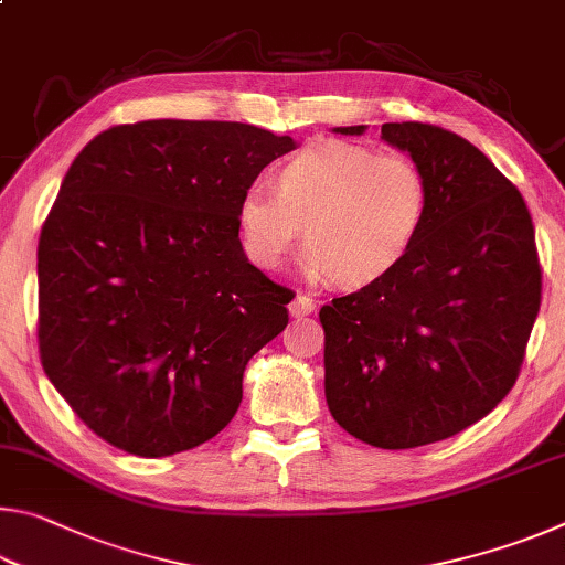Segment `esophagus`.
I'll return each mask as SVG.
<instances>
[{
	"mask_svg": "<svg viewBox=\"0 0 565 565\" xmlns=\"http://www.w3.org/2000/svg\"><path fill=\"white\" fill-rule=\"evenodd\" d=\"M313 299L311 296H306V294H299L296 296V299L289 303V311H291V317H296V319H301V317H309V313L313 311Z\"/></svg>",
	"mask_w": 565,
	"mask_h": 565,
	"instance_id": "obj_1",
	"label": "esophagus"
}]
</instances>
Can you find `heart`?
<instances>
[{
    "instance_id": "b5f03b06",
    "label": "heart",
    "mask_w": 565,
    "mask_h": 565,
    "mask_svg": "<svg viewBox=\"0 0 565 565\" xmlns=\"http://www.w3.org/2000/svg\"><path fill=\"white\" fill-rule=\"evenodd\" d=\"M274 189L248 186L238 202L244 248L279 269L303 242L313 274L361 289L404 262L424 226L428 181L414 159L351 141H317L276 171Z\"/></svg>"
}]
</instances>
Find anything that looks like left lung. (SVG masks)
<instances>
[{"label": "left lung", "instance_id": "obj_1", "mask_svg": "<svg viewBox=\"0 0 565 565\" xmlns=\"http://www.w3.org/2000/svg\"><path fill=\"white\" fill-rule=\"evenodd\" d=\"M381 139L426 174V218L394 271L321 306L323 386L359 441L416 448L463 431L513 388L541 262L521 191L471 141L420 121L384 124Z\"/></svg>", "mask_w": 565, "mask_h": 565}]
</instances>
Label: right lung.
Returning <instances> with one entry per match:
<instances>
[{
    "label": "right lung",
    "mask_w": 565,
    "mask_h": 565,
    "mask_svg": "<svg viewBox=\"0 0 565 565\" xmlns=\"http://www.w3.org/2000/svg\"><path fill=\"white\" fill-rule=\"evenodd\" d=\"M238 121L117 124L72 161L36 248L40 359L76 416L159 458L214 438L294 291L248 264L238 202L294 149Z\"/></svg>",
    "instance_id": "1"
}]
</instances>
